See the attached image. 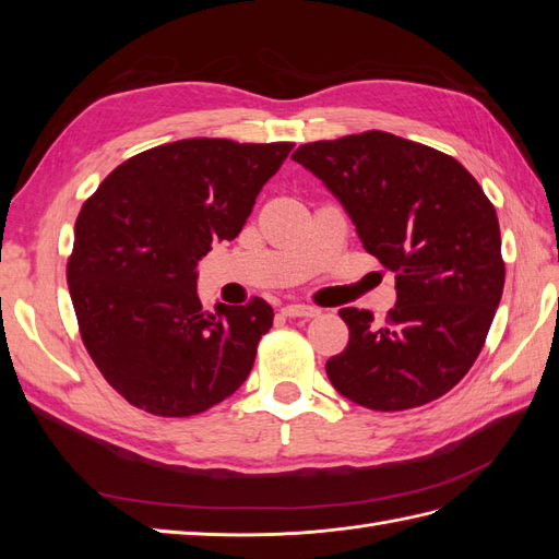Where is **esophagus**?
Here are the masks:
<instances>
[{
	"mask_svg": "<svg viewBox=\"0 0 559 559\" xmlns=\"http://www.w3.org/2000/svg\"><path fill=\"white\" fill-rule=\"evenodd\" d=\"M282 314L284 317H306V319H312V317H319V310L314 306H286V308H282Z\"/></svg>",
	"mask_w": 559,
	"mask_h": 559,
	"instance_id": "obj_1",
	"label": "esophagus"
}]
</instances>
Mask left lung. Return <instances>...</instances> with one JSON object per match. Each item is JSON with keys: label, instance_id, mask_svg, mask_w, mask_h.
<instances>
[{"label": "left lung", "instance_id": "left-lung-1", "mask_svg": "<svg viewBox=\"0 0 559 559\" xmlns=\"http://www.w3.org/2000/svg\"><path fill=\"white\" fill-rule=\"evenodd\" d=\"M296 163L326 183L364 249L396 275V306L343 308L347 347L326 361L331 384L370 411L436 401L485 345L506 265L495 205L452 156L368 130L298 146Z\"/></svg>", "mask_w": 559, "mask_h": 559}]
</instances>
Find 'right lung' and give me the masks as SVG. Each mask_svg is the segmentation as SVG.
<instances>
[{
	"instance_id": "obj_1",
	"label": "right lung",
	"mask_w": 559,
	"mask_h": 559,
	"mask_svg": "<svg viewBox=\"0 0 559 559\" xmlns=\"http://www.w3.org/2000/svg\"><path fill=\"white\" fill-rule=\"evenodd\" d=\"M292 142L193 138L128 158L83 202L67 261L81 341L134 408L210 411L238 389L273 326L263 298L202 310L195 265L233 240Z\"/></svg>"
}]
</instances>
